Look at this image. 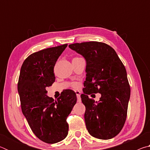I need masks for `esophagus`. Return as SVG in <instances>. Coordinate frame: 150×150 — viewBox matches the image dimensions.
I'll return each instance as SVG.
<instances>
[{
	"label": "esophagus",
	"instance_id": "34e87169",
	"mask_svg": "<svg viewBox=\"0 0 150 150\" xmlns=\"http://www.w3.org/2000/svg\"><path fill=\"white\" fill-rule=\"evenodd\" d=\"M76 95H77V102L80 103L81 101V95H80V92L79 91H75Z\"/></svg>",
	"mask_w": 150,
	"mask_h": 150
}]
</instances>
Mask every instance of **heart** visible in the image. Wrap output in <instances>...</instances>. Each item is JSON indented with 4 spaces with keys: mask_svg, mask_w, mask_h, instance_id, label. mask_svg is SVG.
<instances>
[{
    "mask_svg": "<svg viewBox=\"0 0 150 150\" xmlns=\"http://www.w3.org/2000/svg\"><path fill=\"white\" fill-rule=\"evenodd\" d=\"M74 87H77V85L75 84V85H74Z\"/></svg>",
    "mask_w": 150,
    "mask_h": 150,
    "instance_id": "1",
    "label": "heart"
}]
</instances>
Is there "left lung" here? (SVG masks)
<instances>
[{
	"mask_svg": "<svg viewBox=\"0 0 150 150\" xmlns=\"http://www.w3.org/2000/svg\"><path fill=\"white\" fill-rule=\"evenodd\" d=\"M69 47L86 61L87 74L81 97L88 133L98 139L112 138L125 123L130 97L125 67L115 50L105 43H76ZM97 92L101 95L99 101L88 98V94Z\"/></svg>",
	"mask_w": 150,
	"mask_h": 150,
	"instance_id": "1",
	"label": "left lung"
}]
</instances>
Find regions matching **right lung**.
<instances>
[{"label":"right lung","instance_id":"1","mask_svg":"<svg viewBox=\"0 0 150 150\" xmlns=\"http://www.w3.org/2000/svg\"><path fill=\"white\" fill-rule=\"evenodd\" d=\"M67 46L50 47L29 55L20 69L18 91L22 111L34 134L42 141L55 144L67 136L66 121L77 103V96L70 89L63 91L54 100L47 95L46 88L55 82L54 68Z\"/></svg>","mask_w":150,"mask_h":150}]
</instances>
